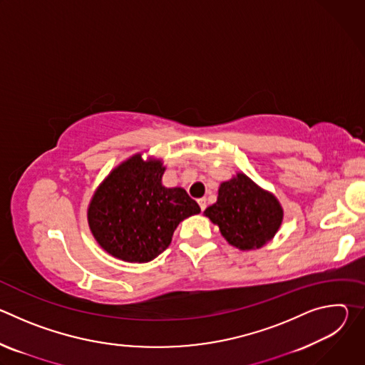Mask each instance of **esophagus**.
<instances>
[{"label": "esophagus", "instance_id": "1", "mask_svg": "<svg viewBox=\"0 0 365 365\" xmlns=\"http://www.w3.org/2000/svg\"><path fill=\"white\" fill-rule=\"evenodd\" d=\"M197 203H199V206H200V211H205V207H206V199H205V197H200V199H197Z\"/></svg>", "mask_w": 365, "mask_h": 365}]
</instances>
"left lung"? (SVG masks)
<instances>
[{"instance_id":"obj_1","label":"left lung","mask_w":365,"mask_h":365,"mask_svg":"<svg viewBox=\"0 0 365 365\" xmlns=\"http://www.w3.org/2000/svg\"><path fill=\"white\" fill-rule=\"evenodd\" d=\"M203 215L220 227L230 245L250 251L274 238L283 222V207L272 192L238 172L220 185L217 202Z\"/></svg>"}]
</instances>
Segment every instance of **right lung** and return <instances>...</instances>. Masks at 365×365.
Here are the masks:
<instances>
[{
    "mask_svg": "<svg viewBox=\"0 0 365 365\" xmlns=\"http://www.w3.org/2000/svg\"><path fill=\"white\" fill-rule=\"evenodd\" d=\"M162 159L137 153L96 187L88 224L96 242L127 263H148L172 242L178 225L200 212L183 187H166Z\"/></svg>",
    "mask_w": 365,
    "mask_h": 365,
    "instance_id": "obj_1",
    "label": "right lung"
}]
</instances>
